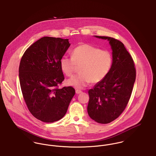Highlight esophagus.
Masks as SVG:
<instances>
[{
    "label": "esophagus",
    "mask_w": 156,
    "mask_h": 156,
    "mask_svg": "<svg viewBox=\"0 0 156 156\" xmlns=\"http://www.w3.org/2000/svg\"><path fill=\"white\" fill-rule=\"evenodd\" d=\"M75 92H76V94H81L82 92V91L81 90H79V89H76Z\"/></svg>",
    "instance_id": "esophagus-1"
}]
</instances>
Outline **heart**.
I'll return each instance as SVG.
<instances>
[{
  "label": "heart",
  "mask_w": 156,
  "mask_h": 156,
  "mask_svg": "<svg viewBox=\"0 0 156 156\" xmlns=\"http://www.w3.org/2000/svg\"><path fill=\"white\" fill-rule=\"evenodd\" d=\"M71 57H62L60 67L66 75L72 76L77 66L80 67V73L67 81L69 86L76 88L84 87L91 82L96 84L102 81L108 75L113 62L108 51L86 43L75 48Z\"/></svg>",
  "instance_id": "heart-1"
}]
</instances>
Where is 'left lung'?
<instances>
[{
  "instance_id": "1",
  "label": "left lung",
  "mask_w": 156,
  "mask_h": 156,
  "mask_svg": "<svg viewBox=\"0 0 156 156\" xmlns=\"http://www.w3.org/2000/svg\"><path fill=\"white\" fill-rule=\"evenodd\" d=\"M108 40L113 51L112 67L107 76L89 90L87 112L100 124H108L124 112L129 100L136 70L131 55L119 40L110 37L95 36Z\"/></svg>"
}]
</instances>
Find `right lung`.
Masks as SVG:
<instances>
[{
  "instance_id": "right-lung-1",
  "label": "right lung",
  "mask_w": 156,
  "mask_h": 156,
  "mask_svg": "<svg viewBox=\"0 0 156 156\" xmlns=\"http://www.w3.org/2000/svg\"><path fill=\"white\" fill-rule=\"evenodd\" d=\"M70 45L69 39L43 37L21 58L19 72L22 94L30 113L42 122L62 118L75 94L71 86L58 88L64 80L60 60Z\"/></svg>"
}]
</instances>
